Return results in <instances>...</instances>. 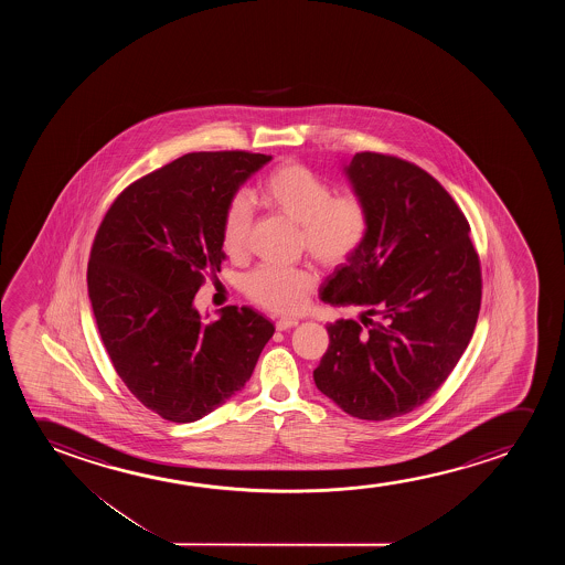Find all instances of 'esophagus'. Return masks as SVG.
I'll return each mask as SVG.
<instances>
[{"instance_id":"1","label":"esophagus","mask_w":565,"mask_h":565,"mask_svg":"<svg viewBox=\"0 0 565 565\" xmlns=\"http://www.w3.org/2000/svg\"><path fill=\"white\" fill-rule=\"evenodd\" d=\"M299 324L295 318H279L278 322H276V330L278 332H286V330H291L295 326Z\"/></svg>"}]
</instances>
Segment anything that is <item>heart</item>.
I'll list each match as a JSON object with an SVG mask.
<instances>
[{
    "mask_svg": "<svg viewBox=\"0 0 565 565\" xmlns=\"http://www.w3.org/2000/svg\"><path fill=\"white\" fill-rule=\"evenodd\" d=\"M264 204L299 224L301 247L324 268H340L361 250L371 230V212L363 196L353 191L333 193V185L309 166H278L258 186ZM253 227V206L247 196L235 194L225 204L220 239L225 253L241 256L247 250ZM317 278L307 268L263 264L250 271L243 289L263 309L295 315L307 305Z\"/></svg>",
    "mask_w": 565,
    "mask_h": 565,
    "instance_id": "heart-1",
    "label": "heart"
}]
</instances>
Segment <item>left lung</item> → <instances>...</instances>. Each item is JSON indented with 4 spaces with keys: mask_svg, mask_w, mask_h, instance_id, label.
<instances>
[{
    "mask_svg": "<svg viewBox=\"0 0 565 565\" xmlns=\"http://www.w3.org/2000/svg\"><path fill=\"white\" fill-rule=\"evenodd\" d=\"M348 175L371 230L320 294L363 315L326 326L315 382L351 417L387 420L420 407L456 369L479 318L482 271L467 217L428 171L356 152Z\"/></svg>",
    "mask_w": 565,
    "mask_h": 565,
    "instance_id": "obj_1",
    "label": "left lung"
}]
</instances>
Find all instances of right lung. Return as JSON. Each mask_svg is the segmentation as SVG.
<instances>
[{"label": "right lung", "mask_w": 565, "mask_h": 565, "mask_svg": "<svg viewBox=\"0 0 565 565\" xmlns=\"http://www.w3.org/2000/svg\"><path fill=\"white\" fill-rule=\"evenodd\" d=\"M266 162L247 150L181 156L125 186L94 237L86 281L102 343L129 392L171 423L224 405L274 335L247 307L209 324L193 307L224 260L225 204Z\"/></svg>", "instance_id": "obj_1"}]
</instances>
